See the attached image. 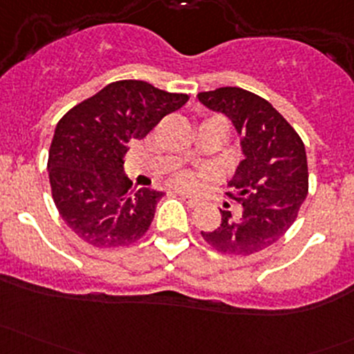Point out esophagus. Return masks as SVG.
<instances>
[{"label":"esophagus","mask_w":354,"mask_h":354,"mask_svg":"<svg viewBox=\"0 0 354 354\" xmlns=\"http://www.w3.org/2000/svg\"><path fill=\"white\" fill-rule=\"evenodd\" d=\"M180 195L181 197H183L185 200H187V203L190 207H197L198 203H200V198L198 197H195V195H190V194H187V192H180Z\"/></svg>","instance_id":"esophagus-1"}]
</instances>
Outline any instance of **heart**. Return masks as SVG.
Returning a JSON list of instances; mask_svg holds the SVG:
<instances>
[{"mask_svg": "<svg viewBox=\"0 0 354 354\" xmlns=\"http://www.w3.org/2000/svg\"><path fill=\"white\" fill-rule=\"evenodd\" d=\"M174 181H176V185H180V187H190V185L194 183V178L188 173H185V171H181V173H178L176 176H174Z\"/></svg>", "mask_w": 354, "mask_h": 354, "instance_id": "1", "label": "heart"}]
</instances>
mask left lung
Listing matches in <instances>:
<instances>
[{
  "mask_svg": "<svg viewBox=\"0 0 354 354\" xmlns=\"http://www.w3.org/2000/svg\"><path fill=\"white\" fill-rule=\"evenodd\" d=\"M197 97L233 121L243 151L226 192L240 203L241 214L219 209V227L202 231L203 240L221 253L246 257L262 252L291 227L308 194L305 144L283 114L253 92L221 87Z\"/></svg>",
  "mask_w": 354,
  "mask_h": 354,
  "instance_id": "8db88e82",
  "label": "left lung"
}]
</instances>
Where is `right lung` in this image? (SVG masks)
Wrapping results in <instances>:
<instances>
[{"label":"right lung","mask_w":354,"mask_h":354,"mask_svg":"<svg viewBox=\"0 0 354 354\" xmlns=\"http://www.w3.org/2000/svg\"><path fill=\"white\" fill-rule=\"evenodd\" d=\"M188 99L147 82L118 80L58 121L49 149V183L59 216L78 238L111 248L147 233L164 192L131 188L123 157L130 142L147 137Z\"/></svg>","instance_id":"add662e5"}]
</instances>
